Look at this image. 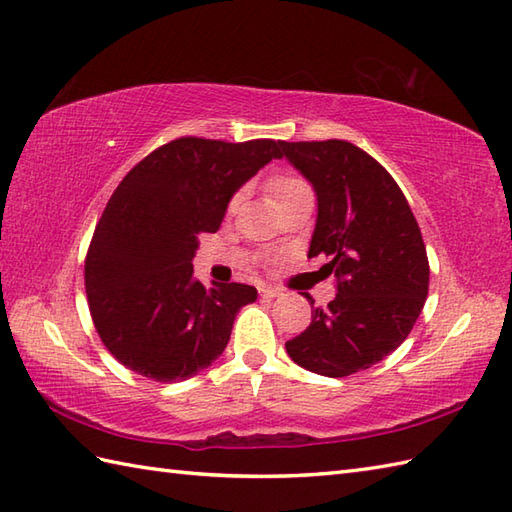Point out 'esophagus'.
Returning <instances> with one entry per match:
<instances>
[{"label":"esophagus","mask_w":512,"mask_h":512,"mask_svg":"<svg viewBox=\"0 0 512 512\" xmlns=\"http://www.w3.org/2000/svg\"><path fill=\"white\" fill-rule=\"evenodd\" d=\"M259 292H262L264 299H275V297L281 295V290L273 288V286H262V288H259Z\"/></svg>","instance_id":"1"}]
</instances>
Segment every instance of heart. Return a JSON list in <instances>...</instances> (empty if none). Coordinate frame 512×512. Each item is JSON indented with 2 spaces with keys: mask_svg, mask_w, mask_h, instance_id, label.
<instances>
[{
  "mask_svg": "<svg viewBox=\"0 0 512 512\" xmlns=\"http://www.w3.org/2000/svg\"><path fill=\"white\" fill-rule=\"evenodd\" d=\"M266 187H268V193L273 195V200H275L277 204L288 200L290 195H295V193H299V191H303V189H310L308 182L303 180L301 176H297V173H275V176L268 178ZM239 202H242V193H235L233 198L228 200L226 211H228V213H235Z\"/></svg>",
  "mask_w": 512,
  "mask_h": 512,
  "instance_id": "obj_1",
  "label": "heart"
}]
</instances>
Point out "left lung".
<instances>
[{
    "instance_id": "1",
    "label": "left lung",
    "mask_w": 512,
    "mask_h": 512,
    "mask_svg": "<svg viewBox=\"0 0 512 512\" xmlns=\"http://www.w3.org/2000/svg\"><path fill=\"white\" fill-rule=\"evenodd\" d=\"M281 147L317 193L308 257H328L321 273L336 277V297L286 350L314 374L343 378L409 336L429 292L427 248L405 193L367 151L336 138Z\"/></svg>"
}]
</instances>
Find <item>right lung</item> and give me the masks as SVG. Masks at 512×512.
Listing matches in <instances>:
<instances>
[{
    "instance_id": "obj_1",
    "label": "right lung",
    "mask_w": 512,
    "mask_h": 512,
    "mask_svg": "<svg viewBox=\"0 0 512 512\" xmlns=\"http://www.w3.org/2000/svg\"><path fill=\"white\" fill-rule=\"evenodd\" d=\"M284 140L226 143L182 136L151 151L107 202L85 255V292L103 345L132 372L178 383L209 367L231 339L246 284L202 286L193 257L222 224L233 193L281 158Z\"/></svg>"
}]
</instances>
